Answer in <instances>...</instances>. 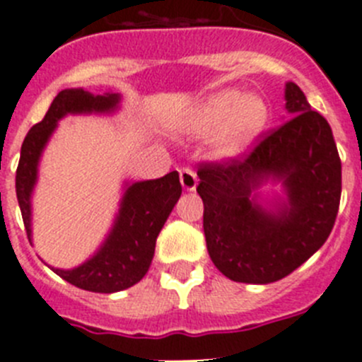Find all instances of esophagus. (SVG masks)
I'll return each mask as SVG.
<instances>
[{
	"label": "esophagus",
	"instance_id": "obj_1",
	"mask_svg": "<svg viewBox=\"0 0 362 362\" xmlns=\"http://www.w3.org/2000/svg\"><path fill=\"white\" fill-rule=\"evenodd\" d=\"M179 179H181V185H183L185 190H196L197 175L192 168H188V166L181 168V170H179Z\"/></svg>",
	"mask_w": 362,
	"mask_h": 362
}]
</instances>
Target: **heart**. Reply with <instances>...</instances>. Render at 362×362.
Masks as SVG:
<instances>
[{
    "label": "heart",
    "mask_w": 362,
    "mask_h": 362,
    "mask_svg": "<svg viewBox=\"0 0 362 362\" xmlns=\"http://www.w3.org/2000/svg\"><path fill=\"white\" fill-rule=\"evenodd\" d=\"M270 108L259 95H248L239 88L216 92L201 101L187 119L188 132L197 137L217 134L214 148L221 158H232L267 129Z\"/></svg>",
    "instance_id": "1"
}]
</instances>
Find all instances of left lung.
I'll list each match as a JSON object with an SVG mask.
<instances>
[{
	"mask_svg": "<svg viewBox=\"0 0 362 362\" xmlns=\"http://www.w3.org/2000/svg\"><path fill=\"white\" fill-rule=\"evenodd\" d=\"M292 117L261 134L248 152L199 165L197 194L210 259L235 283L267 284L292 274L325 245L341 201V159L330 124L286 83ZM281 178L289 203L267 213L251 194Z\"/></svg>",
	"mask_w": 362,
	"mask_h": 362,
	"instance_id": "left-lung-1",
	"label": "left lung"
}]
</instances>
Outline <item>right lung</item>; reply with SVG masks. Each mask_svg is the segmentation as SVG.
<instances>
[{
    "mask_svg": "<svg viewBox=\"0 0 362 362\" xmlns=\"http://www.w3.org/2000/svg\"><path fill=\"white\" fill-rule=\"evenodd\" d=\"M117 101V94L94 95L83 88H66L54 98L43 119L28 130L16 170V196L28 241L32 233L30 194L36 185L37 161L57 121L66 114L114 110ZM179 196L181 183L175 170L165 177L130 185L124 192L114 228L98 254L72 270H52L66 283L88 292L112 293L130 288L148 272L156 250V239Z\"/></svg>",
    "mask_w": 362,
    "mask_h": 362,
    "instance_id": "obj_1",
    "label": "right lung"
}]
</instances>
